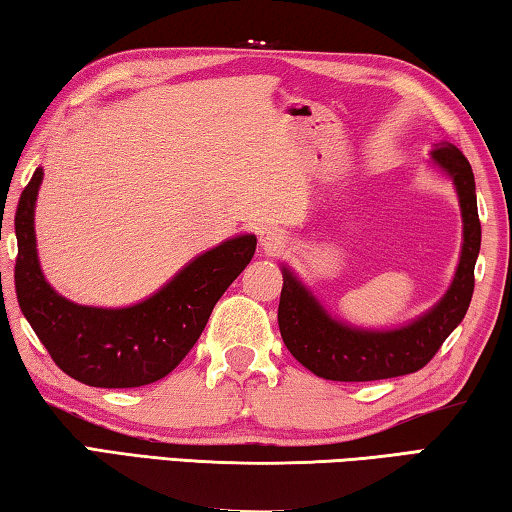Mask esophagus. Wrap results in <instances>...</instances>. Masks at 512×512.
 Listing matches in <instances>:
<instances>
[{
  "mask_svg": "<svg viewBox=\"0 0 512 512\" xmlns=\"http://www.w3.org/2000/svg\"><path fill=\"white\" fill-rule=\"evenodd\" d=\"M259 241H262V246H264L266 253H277V250L284 246V241H287V239H284V232L282 230L266 228L262 232V237H259Z\"/></svg>",
  "mask_w": 512,
  "mask_h": 512,
  "instance_id": "obj_1",
  "label": "esophagus"
}]
</instances>
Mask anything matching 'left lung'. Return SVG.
<instances>
[{"mask_svg":"<svg viewBox=\"0 0 512 512\" xmlns=\"http://www.w3.org/2000/svg\"><path fill=\"white\" fill-rule=\"evenodd\" d=\"M433 162L454 180L463 214V250L452 287L433 309L397 329H359L334 320L311 291L282 268V296L277 307L282 341L302 366L332 381H375L418 372L433 359L449 334L465 318L474 293V264L481 248L474 173L454 144H438Z\"/></svg>","mask_w":512,"mask_h":512,"instance_id":"1","label":"left lung"}]
</instances>
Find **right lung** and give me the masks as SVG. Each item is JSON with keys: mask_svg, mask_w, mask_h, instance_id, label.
Here are the masks:
<instances>
[{"mask_svg": "<svg viewBox=\"0 0 512 512\" xmlns=\"http://www.w3.org/2000/svg\"><path fill=\"white\" fill-rule=\"evenodd\" d=\"M42 169L24 187L15 212V291L24 318L56 366L97 388L153 384L194 348L219 298L255 255V235L223 241L192 259L171 282L133 307L101 309L69 302L40 271L33 210Z\"/></svg>", "mask_w": 512, "mask_h": 512, "instance_id": "right-lung-1", "label": "right lung"}]
</instances>
